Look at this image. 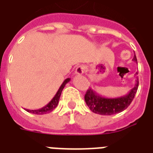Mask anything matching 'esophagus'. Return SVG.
<instances>
[{"mask_svg":"<svg viewBox=\"0 0 153 153\" xmlns=\"http://www.w3.org/2000/svg\"><path fill=\"white\" fill-rule=\"evenodd\" d=\"M86 71V67L84 65H79L78 66L75 70V74H82Z\"/></svg>","mask_w":153,"mask_h":153,"instance_id":"1","label":"esophagus"}]
</instances>
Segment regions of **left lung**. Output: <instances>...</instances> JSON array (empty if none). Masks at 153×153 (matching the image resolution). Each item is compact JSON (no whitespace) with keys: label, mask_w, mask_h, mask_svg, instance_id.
Returning a JSON list of instances; mask_svg holds the SVG:
<instances>
[{"label":"left lung","mask_w":153,"mask_h":153,"mask_svg":"<svg viewBox=\"0 0 153 153\" xmlns=\"http://www.w3.org/2000/svg\"><path fill=\"white\" fill-rule=\"evenodd\" d=\"M133 61L137 63L136 55L133 56ZM137 74V72L136 74ZM136 79L134 87L127 94L117 98H105L99 95L94 89L89 88L85 94V102L87 106L93 113L101 115H113L124 111L131 104L137 91L139 81L137 77Z\"/></svg>","instance_id":"1"}]
</instances>
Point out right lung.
Listing matches in <instances>:
<instances>
[{
  "mask_svg": "<svg viewBox=\"0 0 153 153\" xmlns=\"http://www.w3.org/2000/svg\"><path fill=\"white\" fill-rule=\"evenodd\" d=\"M71 81V79L68 78V79H65L63 82L62 83V85L60 86L59 89L58 90L57 93L55 94V95L54 96V98L51 100V102L48 103V104L44 106L43 108H40L39 109H26V111L29 112V113H32V114H38V115H40V114H48V113H51L52 110L57 107L58 103H59V101L60 95H61V93H62V90L64 88V86H66V84L67 82H69Z\"/></svg>",
  "mask_w": 153,
  "mask_h": 153,
  "instance_id": "1",
  "label": "right lung"
}]
</instances>
